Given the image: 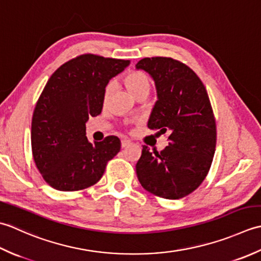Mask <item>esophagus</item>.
Returning a JSON list of instances; mask_svg holds the SVG:
<instances>
[{
    "mask_svg": "<svg viewBox=\"0 0 261 261\" xmlns=\"http://www.w3.org/2000/svg\"><path fill=\"white\" fill-rule=\"evenodd\" d=\"M130 144H132V143L128 140H123V141H121V147H123V148L128 147Z\"/></svg>",
    "mask_w": 261,
    "mask_h": 261,
    "instance_id": "1",
    "label": "esophagus"
}]
</instances>
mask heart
Wrapping results in <instances>:
<instances>
[{"label":"heart","instance_id":"heart-1","mask_svg":"<svg viewBox=\"0 0 261 261\" xmlns=\"http://www.w3.org/2000/svg\"><path fill=\"white\" fill-rule=\"evenodd\" d=\"M125 86L128 90L129 93L132 95H135L137 93H140L142 91H148L150 90V79L146 75L145 73L143 72H138V71H134L130 72L126 75L125 80ZM114 89V84L109 83L107 87H106L105 90V99H107L109 97V94L111 93Z\"/></svg>","mask_w":261,"mask_h":261}]
</instances>
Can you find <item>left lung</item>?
Returning <instances> with one entry per match:
<instances>
[{"mask_svg":"<svg viewBox=\"0 0 261 261\" xmlns=\"http://www.w3.org/2000/svg\"><path fill=\"white\" fill-rule=\"evenodd\" d=\"M136 68L155 83L158 100L147 127L169 133V145L161 152L143 146L138 181L159 197L182 198L204 181L214 156L216 125L208 94L197 74L173 58H143Z\"/></svg>","mask_w":261,"mask_h":261,"instance_id":"1","label":"left lung"}]
</instances>
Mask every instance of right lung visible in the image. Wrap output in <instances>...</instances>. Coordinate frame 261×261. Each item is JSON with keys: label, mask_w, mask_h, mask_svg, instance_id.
I'll return each mask as SVG.
<instances>
[{"label": "right lung", "mask_w": 261, "mask_h": 261, "mask_svg": "<svg viewBox=\"0 0 261 261\" xmlns=\"http://www.w3.org/2000/svg\"><path fill=\"white\" fill-rule=\"evenodd\" d=\"M129 61L81 55L63 64L42 90L31 121V148L45 181L62 191L97 184L107 162L120 151V141L107 136L91 143L87 137L89 117L101 114L109 81Z\"/></svg>", "instance_id": "obj_1"}]
</instances>
